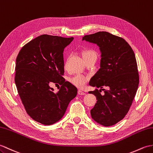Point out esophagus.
I'll return each mask as SVG.
<instances>
[{
	"instance_id": "obj_1",
	"label": "esophagus",
	"mask_w": 153,
	"mask_h": 153,
	"mask_svg": "<svg viewBox=\"0 0 153 153\" xmlns=\"http://www.w3.org/2000/svg\"><path fill=\"white\" fill-rule=\"evenodd\" d=\"M78 94H79V95H85V93H84L83 91H81V90H78Z\"/></svg>"
}]
</instances>
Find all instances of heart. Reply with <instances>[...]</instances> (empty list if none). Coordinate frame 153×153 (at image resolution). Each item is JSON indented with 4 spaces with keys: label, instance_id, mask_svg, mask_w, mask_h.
Listing matches in <instances>:
<instances>
[{
    "label": "heart",
    "instance_id": "1",
    "mask_svg": "<svg viewBox=\"0 0 153 153\" xmlns=\"http://www.w3.org/2000/svg\"><path fill=\"white\" fill-rule=\"evenodd\" d=\"M83 56L84 59L89 57V56H96V57H97L96 53L92 50H86L83 51ZM87 80H88L87 77L81 75V74H78V75H76L75 76L71 77L70 79V81L71 83L79 88L83 87L85 85V83H87Z\"/></svg>",
    "mask_w": 153,
    "mask_h": 153
}]
</instances>
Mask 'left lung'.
Instances as JSON below:
<instances>
[{"label": "left lung", "mask_w": 153, "mask_h": 153, "mask_svg": "<svg viewBox=\"0 0 153 153\" xmlns=\"http://www.w3.org/2000/svg\"><path fill=\"white\" fill-rule=\"evenodd\" d=\"M82 40L97 44L101 53L100 69L89 81L91 86L100 88L88 92L97 100L91 117L104 126L114 125L128 111L139 85L135 54L126 40L108 32L86 35ZM100 90L105 91L104 95Z\"/></svg>", "instance_id": "1"}]
</instances>
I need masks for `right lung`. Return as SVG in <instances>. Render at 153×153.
I'll list each match as a JSON object with an SVG mask.
<instances>
[{
  "label": "right lung",
  "instance_id": "right-lung-1",
  "mask_svg": "<svg viewBox=\"0 0 153 153\" xmlns=\"http://www.w3.org/2000/svg\"><path fill=\"white\" fill-rule=\"evenodd\" d=\"M73 37L40 35L21 48L16 59L15 83L28 115L44 125L59 121L77 88L62 77L63 51ZM51 82L62 85L56 93Z\"/></svg>",
  "mask_w": 153,
  "mask_h": 153
}]
</instances>
